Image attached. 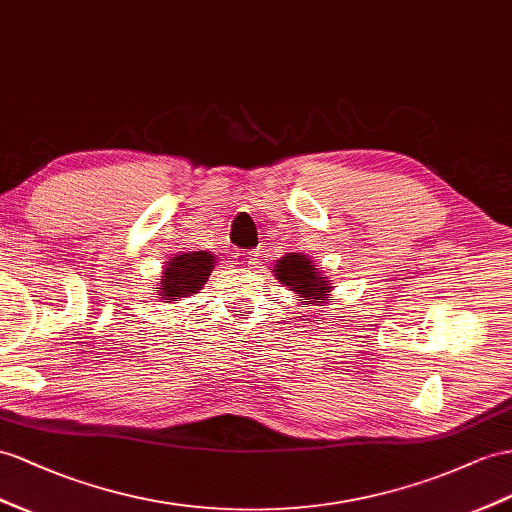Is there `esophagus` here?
<instances>
[{"instance_id": "esophagus-1", "label": "esophagus", "mask_w": 512, "mask_h": 512, "mask_svg": "<svg viewBox=\"0 0 512 512\" xmlns=\"http://www.w3.org/2000/svg\"><path fill=\"white\" fill-rule=\"evenodd\" d=\"M235 261H238V266H244V268H251L257 264V251H238L235 253Z\"/></svg>"}]
</instances>
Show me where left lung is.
Segmentation results:
<instances>
[{"label": "left lung", "mask_w": 512, "mask_h": 512, "mask_svg": "<svg viewBox=\"0 0 512 512\" xmlns=\"http://www.w3.org/2000/svg\"><path fill=\"white\" fill-rule=\"evenodd\" d=\"M274 277L285 287L298 294L305 305H324L331 303V283L326 281L324 274H318V268L313 261L303 253H290L281 257L274 266Z\"/></svg>", "instance_id": "left-lung-1"}]
</instances>
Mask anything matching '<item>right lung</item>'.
<instances>
[{"mask_svg": "<svg viewBox=\"0 0 512 512\" xmlns=\"http://www.w3.org/2000/svg\"><path fill=\"white\" fill-rule=\"evenodd\" d=\"M212 268V253H181L168 261L162 272L164 277L160 279V287H155V290L160 292L164 303H170L175 298L192 296L196 290H201V285H205Z\"/></svg>", "mask_w": 512, "mask_h": 512, "instance_id": "right-lung-1", "label": "right lung"}]
</instances>
